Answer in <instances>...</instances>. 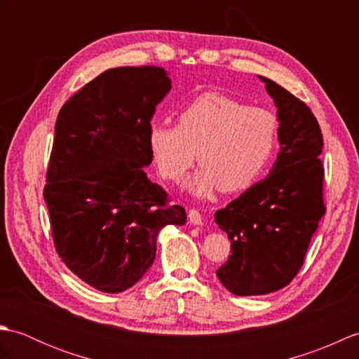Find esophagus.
Masks as SVG:
<instances>
[{
  "mask_svg": "<svg viewBox=\"0 0 359 359\" xmlns=\"http://www.w3.org/2000/svg\"><path fill=\"white\" fill-rule=\"evenodd\" d=\"M188 219H189V224L202 225V215L197 210H189L188 211Z\"/></svg>",
  "mask_w": 359,
  "mask_h": 359,
  "instance_id": "esophagus-1",
  "label": "esophagus"
}]
</instances>
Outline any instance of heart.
<instances>
[{
    "instance_id": "heart-1",
    "label": "heart",
    "mask_w": 359,
    "mask_h": 359,
    "mask_svg": "<svg viewBox=\"0 0 359 359\" xmlns=\"http://www.w3.org/2000/svg\"><path fill=\"white\" fill-rule=\"evenodd\" d=\"M276 114L220 94H202L179 114L177 126L152 125L148 144L158 174L179 182L193 166L201 170L188 182L197 196L219 187L225 193L250 187L269 165L279 142Z\"/></svg>"
}]
</instances>
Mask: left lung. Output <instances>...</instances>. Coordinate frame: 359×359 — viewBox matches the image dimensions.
<instances>
[{
    "instance_id": "1",
    "label": "left lung",
    "mask_w": 359,
    "mask_h": 359,
    "mask_svg": "<svg viewBox=\"0 0 359 359\" xmlns=\"http://www.w3.org/2000/svg\"><path fill=\"white\" fill-rule=\"evenodd\" d=\"M278 108L280 151L270 174L225 208L216 224L231 241V256L216 271L238 296L288 285L306 261L311 236L325 215L321 128L313 112L278 83L261 77Z\"/></svg>"
}]
</instances>
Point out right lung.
<instances>
[{
    "instance_id": "right-lung-1",
    "label": "right lung",
    "mask_w": 359,
    "mask_h": 359,
    "mask_svg": "<svg viewBox=\"0 0 359 359\" xmlns=\"http://www.w3.org/2000/svg\"><path fill=\"white\" fill-rule=\"evenodd\" d=\"M170 89L162 67H116L58 112L43 191L53 245L67 269L104 293L140 280L162 226L187 222L185 208L144 172L152 114Z\"/></svg>"
}]
</instances>
